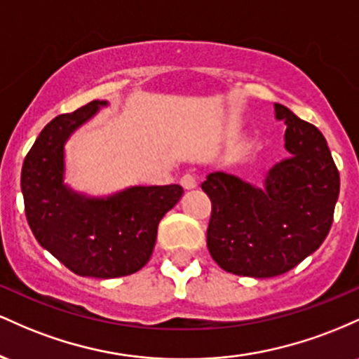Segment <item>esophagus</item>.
Listing matches in <instances>:
<instances>
[{
    "label": "esophagus",
    "instance_id": "esophagus-1",
    "mask_svg": "<svg viewBox=\"0 0 359 359\" xmlns=\"http://www.w3.org/2000/svg\"><path fill=\"white\" fill-rule=\"evenodd\" d=\"M180 184H182L185 191H191V189L197 187V177L194 174H185L182 179H180Z\"/></svg>",
    "mask_w": 359,
    "mask_h": 359
}]
</instances>
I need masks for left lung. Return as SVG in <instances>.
Here are the masks:
<instances>
[{
	"instance_id": "8db88e82",
	"label": "left lung",
	"mask_w": 359,
	"mask_h": 359,
	"mask_svg": "<svg viewBox=\"0 0 359 359\" xmlns=\"http://www.w3.org/2000/svg\"><path fill=\"white\" fill-rule=\"evenodd\" d=\"M275 114L285 121L292 156L271 168L263 191L222 172L201 184L212 205L209 253L222 270L243 277H277L314 253L339 196V170L323 133L282 104Z\"/></svg>"
}]
</instances>
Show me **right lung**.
Returning a JSON list of instances; mask_svg holds the SVG:
<instances>
[{
	"mask_svg": "<svg viewBox=\"0 0 359 359\" xmlns=\"http://www.w3.org/2000/svg\"><path fill=\"white\" fill-rule=\"evenodd\" d=\"M104 101L53 118L25 156V214L36 241L81 277L116 278L147 265L158 222L182 197L180 185L131 187L108 199H88L64 180V143Z\"/></svg>",
	"mask_w": 359,
	"mask_h": 359,
	"instance_id": "add662e5",
	"label": "right lung"
}]
</instances>
